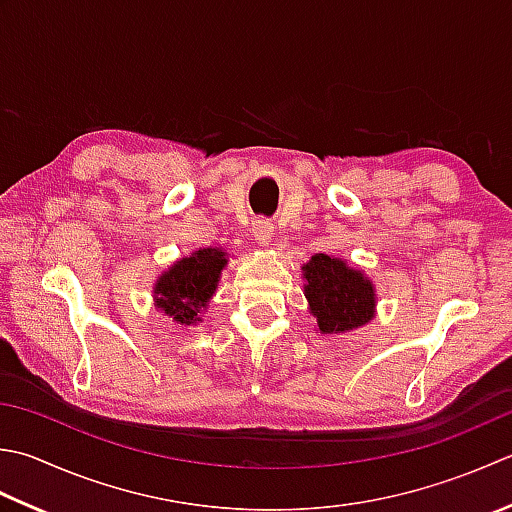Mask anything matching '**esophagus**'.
Masks as SVG:
<instances>
[{"label": "esophagus", "mask_w": 512, "mask_h": 512, "mask_svg": "<svg viewBox=\"0 0 512 512\" xmlns=\"http://www.w3.org/2000/svg\"><path fill=\"white\" fill-rule=\"evenodd\" d=\"M253 233H255L257 244L268 246L270 239H273V235H275V226L270 224L268 219H257V222L253 224Z\"/></svg>", "instance_id": "obj_1"}]
</instances>
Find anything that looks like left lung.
<instances>
[{
	"mask_svg": "<svg viewBox=\"0 0 512 512\" xmlns=\"http://www.w3.org/2000/svg\"><path fill=\"white\" fill-rule=\"evenodd\" d=\"M304 277L310 313L317 317L322 333L353 330L375 315L373 284L359 270L348 268L342 259L319 253L304 266Z\"/></svg>",
	"mask_w": 512,
	"mask_h": 512,
	"instance_id": "8db88e82",
	"label": "left lung"
}]
</instances>
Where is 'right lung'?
<instances>
[{
  "mask_svg": "<svg viewBox=\"0 0 512 512\" xmlns=\"http://www.w3.org/2000/svg\"><path fill=\"white\" fill-rule=\"evenodd\" d=\"M224 266L226 257L219 248H204L184 257L159 277L155 286L157 308L166 310L177 324L190 326L199 322V308L213 297Z\"/></svg>",
  "mask_w": 512,
  "mask_h": 512,
  "instance_id": "obj_1",
  "label": "right lung"
}]
</instances>
